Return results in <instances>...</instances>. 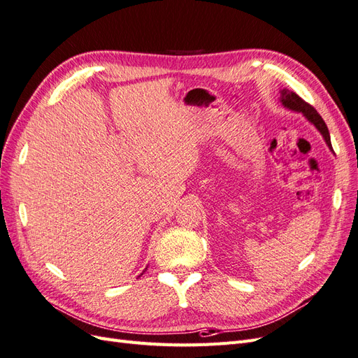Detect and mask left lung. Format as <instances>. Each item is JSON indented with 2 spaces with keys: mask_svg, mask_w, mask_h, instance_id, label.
<instances>
[{
  "mask_svg": "<svg viewBox=\"0 0 358 358\" xmlns=\"http://www.w3.org/2000/svg\"><path fill=\"white\" fill-rule=\"evenodd\" d=\"M279 92H280L279 100H280V103H282V106L287 107V109H289V110H294V112L303 113V116H305L310 124L315 125V128L321 133V136L324 137V140H326L327 146L333 150L331 142H330L329 128H327L326 122L322 121V117L320 116V113H318L315 109H313V107H312L310 104H308L305 100H301L296 92L288 91V90H285V88H284L282 91H279Z\"/></svg>",
  "mask_w": 358,
  "mask_h": 358,
  "instance_id": "obj_1",
  "label": "left lung"
}]
</instances>
